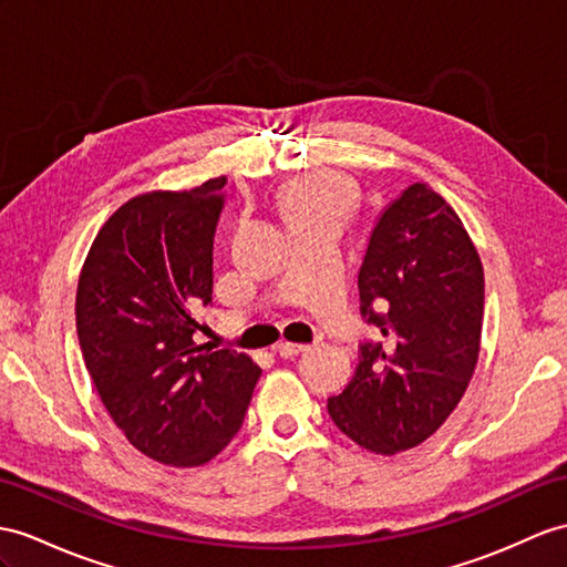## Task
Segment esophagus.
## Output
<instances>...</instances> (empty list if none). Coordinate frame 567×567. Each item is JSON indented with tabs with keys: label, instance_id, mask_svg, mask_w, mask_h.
<instances>
[{
	"label": "esophagus",
	"instance_id": "obj_1",
	"mask_svg": "<svg viewBox=\"0 0 567 567\" xmlns=\"http://www.w3.org/2000/svg\"><path fill=\"white\" fill-rule=\"evenodd\" d=\"M308 347L306 343H293V341H281L279 347H276V353H279L281 358H293V355H298V353H302L306 351Z\"/></svg>",
	"mask_w": 567,
	"mask_h": 567
}]
</instances>
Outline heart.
Returning a JSON list of instances; mask_svg holds the SVG:
<instances>
[{
    "label": "heart",
    "instance_id": "heart-1",
    "mask_svg": "<svg viewBox=\"0 0 567 567\" xmlns=\"http://www.w3.org/2000/svg\"><path fill=\"white\" fill-rule=\"evenodd\" d=\"M358 202V189L347 175L337 171H308L279 189L281 212L293 224L308 220H339L343 224Z\"/></svg>",
    "mask_w": 567,
    "mask_h": 567
}]
</instances>
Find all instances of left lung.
Instances as JSON below:
<instances>
[{"label":"left lung","instance_id":"obj_1","mask_svg":"<svg viewBox=\"0 0 567 567\" xmlns=\"http://www.w3.org/2000/svg\"><path fill=\"white\" fill-rule=\"evenodd\" d=\"M358 291L382 341L361 347L351 382L327 409L355 445L392 457L447 421L481 351V257L457 212L431 185L406 187L380 216ZM372 305L389 312L372 313Z\"/></svg>","mask_w":567,"mask_h":567}]
</instances>
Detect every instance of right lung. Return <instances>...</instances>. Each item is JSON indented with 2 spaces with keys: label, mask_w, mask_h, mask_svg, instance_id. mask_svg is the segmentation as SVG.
Wrapping results in <instances>:
<instances>
[{
  "label": "right lung",
  "mask_w": 567,
  "mask_h": 567,
  "mask_svg": "<svg viewBox=\"0 0 567 567\" xmlns=\"http://www.w3.org/2000/svg\"><path fill=\"white\" fill-rule=\"evenodd\" d=\"M226 177L124 202L79 274L76 334L105 411L161 464L212 462L238 435L261 375L250 355L195 343L212 302L214 230Z\"/></svg>",
  "instance_id": "add662e5"
}]
</instances>
